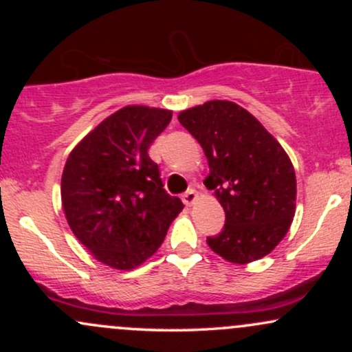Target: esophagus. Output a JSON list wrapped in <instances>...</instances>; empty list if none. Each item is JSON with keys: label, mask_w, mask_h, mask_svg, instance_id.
<instances>
[{"label": "esophagus", "mask_w": 352, "mask_h": 352, "mask_svg": "<svg viewBox=\"0 0 352 352\" xmlns=\"http://www.w3.org/2000/svg\"><path fill=\"white\" fill-rule=\"evenodd\" d=\"M182 199H184L185 205H193V204H195V200L199 199V193H197V190L190 188L184 193V197H182Z\"/></svg>", "instance_id": "obj_1"}]
</instances>
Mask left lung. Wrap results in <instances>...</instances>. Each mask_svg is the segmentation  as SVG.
<instances>
[{
  "mask_svg": "<svg viewBox=\"0 0 352 352\" xmlns=\"http://www.w3.org/2000/svg\"><path fill=\"white\" fill-rule=\"evenodd\" d=\"M199 140L210 175L205 187L225 210V225L210 248L230 263L246 265L272 253L288 233L296 208V175L288 153L243 107L208 100L179 114Z\"/></svg>",
  "mask_w": 352,
  "mask_h": 352,
  "instance_id": "1",
  "label": "left lung"
}]
</instances>
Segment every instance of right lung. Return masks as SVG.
I'll return each mask as SVG.
<instances>
[{
  "label": "right lung",
  "instance_id": "right-lung-1",
  "mask_svg": "<svg viewBox=\"0 0 352 352\" xmlns=\"http://www.w3.org/2000/svg\"><path fill=\"white\" fill-rule=\"evenodd\" d=\"M172 111L127 106L104 119L67 157L60 199L76 238L116 270L142 265L162 245L184 204L165 192L148 147Z\"/></svg>",
  "mask_w": 352,
  "mask_h": 352
}]
</instances>
